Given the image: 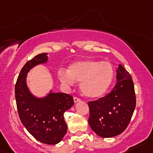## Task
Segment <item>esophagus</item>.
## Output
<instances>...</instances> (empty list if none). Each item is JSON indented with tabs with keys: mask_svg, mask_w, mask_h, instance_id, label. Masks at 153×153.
Returning <instances> with one entry per match:
<instances>
[{
	"mask_svg": "<svg viewBox=\"0 0 153 153\" xmlns=\"http://www.w3.org/2000/svg\"><path fill=\"white\" fill-rule=\"evenodd\" d=\"M73 100H74V102H75V103H76V102H78L80 101V99L78 98V97H74Z\"/></svg>",
	"mask_w": 153,
	"mask_h": 153,
	"instance_id": "34e87169",
	"label": "esophagus"
}]
</instances>
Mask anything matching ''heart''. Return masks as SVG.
<instances>
[{"label": "heart", "mask_w": 153, "mask_h": 153, "mask_svg": "<svg viewBox=\"0 0 153 153\" xmlns=\"http://www.w3.org/2000/svg\"><path fill=\"white\" fill-rule=\"evenodd\" d=\"M62 83L72 85L80 82V89L88 98H98L105 94L110 88L114 78V69L107 61L84 59L75 62L68 70L62 69L58 72Z\"/></svg>", "instance_id": "b5f03b06"}]
</instances>
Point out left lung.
<instances>
[{
  "mask_svg": "<svg viewBox=\"0 0 153 153\" xmlns=\"http://www.w3.org/2000/svg\"><path fill=\"white\" fill-rule=\"evenodd\" d=\"M117 71V83L105 97L88 103V123L100 137L109 138L124 131L136 107V95L131 76L121 65Z\"/></svg>",
  "mask_w": 153,
  "mask_h": 153,
  "instance_id": "obj_1",
  "label": "left lung"
}]
</instances>
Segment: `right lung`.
Masks as SVG:
<instances>
[{
	"label": "right lung",
	"instance_id": "add662e5",
	"mask_svg": "<svg viewBox=\"0 0 153 153\" xmlns=\"http://www.w3.org/2000/svg\"><path fill=\"white\" fill-rule=\"evenodd\" d=\"M48 53H39L25 65L15 85V98L22 123L34 138L42 143L56 145L65 137L68 126L64 113L74 105L71 95L53 93L43 98L31 94L27 74L33 67L48 61Z\"/></svg>",
	"mask_w": 153,
	"mask_h": 153
}]
</instances>
